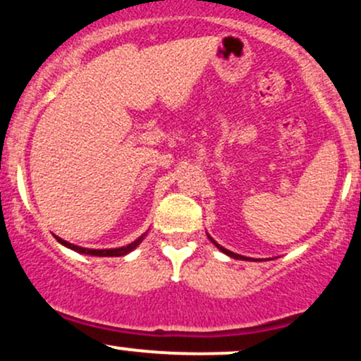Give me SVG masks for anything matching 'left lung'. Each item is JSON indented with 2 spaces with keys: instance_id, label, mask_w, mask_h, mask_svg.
Returning <instances> with one entry per match:
<instances>
[{
  "instance_id": "8db88e82",
  "label": "left lung",
  "mask_w": 361,
  "mask_h": 361,
  "mask_svg": "<svg viewBox=\"0 0 361 361\" xmlns=\"http://www.w3.org/2000/svg\"><path fill=\"white\" fill-rule=\"evenodd\" d=\"M207 238H209V240H211V241H212V243H214V245H216V247H217V248H219V250H221V252H223V253H226V255H228V257H231V259H236V260H255V259H250V257H243V255H238V253H235V252L228 250V248L221 247V245H219V243H217V241H216V240H214V238H212V236H211V235H209V233H207Z\"/></svg>"
}]
</instances>
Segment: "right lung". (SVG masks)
<instances>
[{"label":"right lung","mask_w":361,"mask_h":361,"mask_svg":"<svg viewBox=\"0 0 361 361\" xmlns=\"http://www.w3.org/2000/svg\"><path fill=\"white\" fill-rule=\"evenodd\" d=\"M145 236H147V233H144L142 236H138V238L135 241H132V243H128L126 247H118V248H102V250H99V248H84V247H78V245H73L70 243V241L59 238V236H56V240L59 241V243L63 245V247L70 248V250L77 252V253H84V255H92V257H123L126 255V253L133 252L135 248L138 247V245L144 241Z\"/></svg>","instance_id":"obj_1"}]
</instances>
